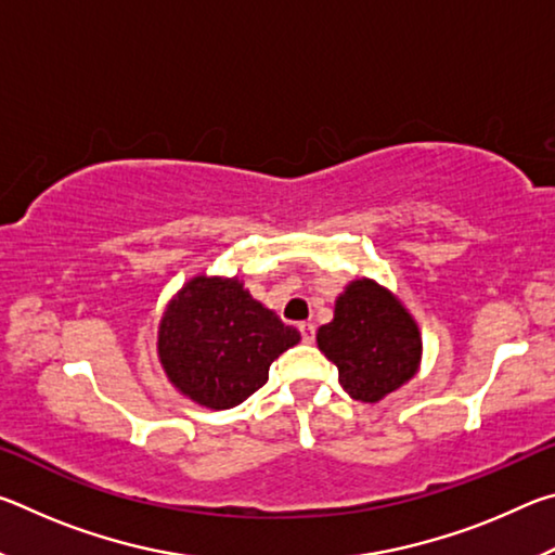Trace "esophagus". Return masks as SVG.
<instances>
[{
	"instance_id": "34e87169",
	"label": "esophagus",
	"mask_w": 555,
	"mask_h": 555,
	"mask_svg": "<svg viewBox=\"0 0 555 555\" xmlns=\"http://www.w3.org/2000/svg\"><path fill=\"white\" fill-rule=\"evenodd\" d=\"M298 331H300V337H304V343L315 340V325L313 323H300Z\"/></svg>"
}]
</instances>
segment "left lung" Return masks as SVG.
<instances>
[{
  "label": "left lung",
  "mask_w": 555,
  "mask_h": 555,
  "mask_svg": "<svg viewBox=\"0 0 555 555\" xmlns=\"http://www.w3.org/2000/svg\"><path fill=\"white\" fill-rule=\"evenodd\" d=\"M318 350L331 360L352 399L377 403L421 367L418 323L374 279H354L335 298L333 321L318 327Z\"/></svg>",
  "instance_id": "obj_1"
}]
</instances>
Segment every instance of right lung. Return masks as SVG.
<instances>
[{"mask_svg":"<svg viewBox=\"0 0 555 555\" xmlns=\"http://www.w3.org/2000/svg\"><path fill=\"white\" fill-rule=\"evenodd\" d=\"M298 340L237 276L195 274L166 304L156 350L178 393L222 411L264 387L271 362Z\"/></svg>","mask_w":555,"mask_h":555,"instance_id":"right-lung-1","label":"right lung"}]
</instances>
